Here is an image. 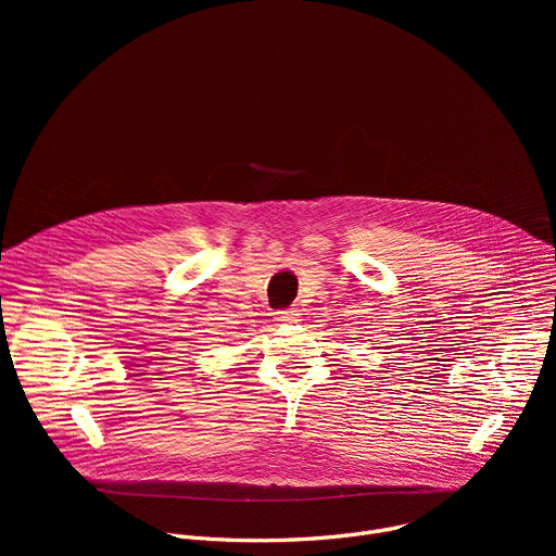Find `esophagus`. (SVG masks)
I'll use <instances>...</instances> for the list:
<instances>
[{
	"label": "esophagus",
	"instance_id": "34e87169",
	"mask_svg": "<svg viewBox=\"0 0 556 556\" xmlns=\"http://www.w3.org/2000/svg\"><path fill=\"white\" fill-rule=\"evenodd\" d=\"M275 316H277V321H281V324H296L299 321L296 309H279V312H275Z\"/></svg>",
	"mask_w": 556,
	"mask_h": 556
}]
</instances>
